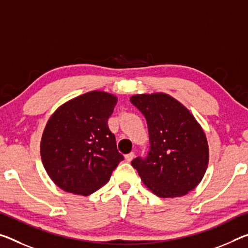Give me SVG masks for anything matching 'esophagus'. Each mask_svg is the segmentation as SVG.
<instances>
[{
	"instance_id": "1",
	"label": "esophagus",
	"mask_w": 248,
	"mask_h": 248,
	"mask_svg": "<svg viewBox=\"0 0 248 248\" xmlns=\"http://www.w3.org/2000/svg\"><path fill=\"white\" fill-rule=\"evenodd\" d=\"M124 158H125V161H128V162H130V161H132V159L135 158V153H133V152L128 153V155H124Z\"/></svg>"
}]
</instances>
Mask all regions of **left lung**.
Segmentation results:
<instances>
[{
    "label": "left lung",
    "instance_id": "obj_1",
    "mask_svg": "<svg viewBox=\"0 0 248 248\" xmlns=\"http://www.w3.org/2000/svg\"><path fill=\"white\" fill-rule=\"evenodd\" d=\"M132 105L144 116L150 150L131 166L149 190L160 198H176L201 182L209 164L205 133L193 115L167 93L135 95Z\"/></svg>",
    "mask_w": 248,
    "mask_h": 248
}]
</instances>
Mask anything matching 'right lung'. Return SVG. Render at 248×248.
<instances>
[{"label": "right lung", "mask_w": 248, "mask_h": 248, "mask_svg": "<svg viewBox=\"0 0 248 248\" xmlns=\"http://www.w3.org/2000/svg\"><path fill=\"white\" fill-rule=\"evenodd\" d=\"M117 97L90 92L61 106L44 129L41 155L53 182L69 193L87 196L109 181L124 155L109 130Z\"/></svg>", "instance_id": "add662e5"}]
</instances>
